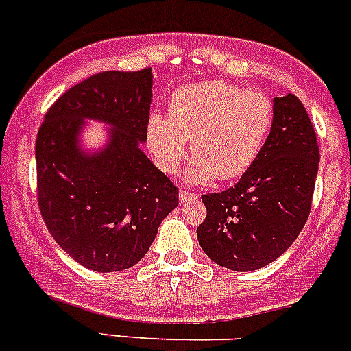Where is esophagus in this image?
Returning <instances> with one entry per match:
<instances>
[{"label": "esophagus", "mask_w": 351, "mask_h": 351, "mask_svg": "<svg viewBox=\"0 0 351 351\" xmlns=\"http://www.w3.org/2000/svg\"><path fill=\"white\" fill-rule=\"evenodd\" d=\"M197 198H198V195L195 193V191H188V190L179 191V200H181V204L190 202V200H197Z\"/></svg>", "instance_id": "esophagus-1"}]
</instances>
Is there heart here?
Returning <instances> with one entry per match:
<instances>
[{"label":"heart","instance_id":"obj_1","mask_svg":"<svg viewBox=\"0 0 351 351\" xmlns=\"http://www.w3.org/2000/svg\"><path fill=\"white\" fill-rule=\"evenodd\" d=\"M274 123L269 96L225 80L188 84L173 93L169 117L149 121V147L158 165L176 172L191 142L188 181L237 179L263 153Z\"/></svg>","mask_w":351,"mask_h":351}]
</instances>
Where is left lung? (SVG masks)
I'll return each mask as SVG.
<instances>
[{"label": "left lung", "mask_w": 351, "mask_h": 351, "mask_svg": "<svg viewBox=\"0 0 351 351\" xmlns=\"http://www.w3.org/2000/svg\"><path fill=\"white\" fill-rule=\"evenodd\" d=\"M320 149L295 95L274 98V123L263 153L235 186L202 195L207 216L198 243L230 271H256L281 256L308 221Z\"/></svg>", "instance_id": "left-lung-1"}]
</instances>
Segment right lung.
Listing matches in <instances>:
<instances>
[{
    "mask_svg": "<svg viewBox=\"0 0 351 351\" xmlns=\"http://www.w3.org/2000/svg\"><path fill=\"white\" fill-rule=\"evenodd\" d=\"M153 75L100 71L52 104L36 135V197L54 241L96 272L133 267L158 226L179 204V190L141 151L147 138ZM84 119L113 125L100 154H82Z\"/></svg>",
    "mask_w": 351,
    "mask_h": 351,
    "instance_id": "right-lung-1",
    "label": "right lung"
}]
</instances>
